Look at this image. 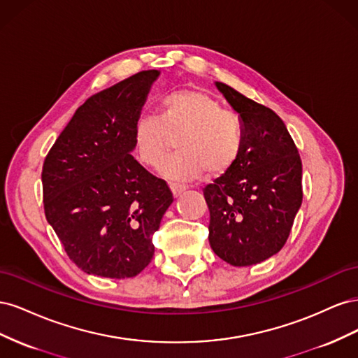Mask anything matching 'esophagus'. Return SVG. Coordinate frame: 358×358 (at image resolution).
Returning <instances> with one entry per match:
<instances>
[{"instance_id":"esophagus-1","label":"esophagus","mask_w":358,"mask_h":358,"mask_svg":"<svg viewBox=\"0 0 358 358\" xmlns=\"http://www.w3.org/2000/svg\"><path fill=\"white\" fill-rule=\"evenodd\" d=\"M170 189H171V192H173V196L175 197H179L180 194L185 191L187 188L183 187V185H179V183H170Z\"/></svg>"}]
</instances>
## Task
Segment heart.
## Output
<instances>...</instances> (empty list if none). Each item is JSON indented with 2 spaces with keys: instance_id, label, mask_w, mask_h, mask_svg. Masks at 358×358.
Instances as JSON below:
<instances>
[{
  "instance_id": "1",
  "label": "heart",
  "mask_w": 358,
  "mask_h": 358,
  "mask_svg": "<svg viewBox=\"0 0 358 358\" xmlns=\"http://www.w3.org/2000/svg\"><path fill=\"white\" fill-rule=\"evenodd\" d=\"M176 142L180 150L161 167L166 178L192 180L206 171L209 178L229 173L243 148V125L225 112L212 95L199 90L175 92L162 100L159 115L142 116L133 128L136 158L148 167H158Z\"/></svg>"
}]
</instances>
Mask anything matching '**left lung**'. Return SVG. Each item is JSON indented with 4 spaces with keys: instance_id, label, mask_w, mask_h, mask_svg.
Instances as JSON below:
<instances>
[{
    "instance_id": "1",
    "label": "left lung",
    "mask_w": 358,
    "mask_h": 358,
    "mask_svg": "<svg viewBox=\"0 0 358 358\" xmlns=\"http://www.w3.org/2000/svg\"><path fill=\"white\" fill-rule=\"evenodd\" d=\"M243 125L239 161L203 189L210 212L209 243L225 263H262L285 245L301 206V159L272 109L215 82Z\"/></svg>"
}]
</instances>
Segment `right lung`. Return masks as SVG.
I'll return each mask as SVG.
<instances>
[{"instance_id":"add662e5","label":"right lung","mask_w":358,"mask_h":358,"mask_svg":"<svg viewBox=\"0 0 358 358\" xmlns=\"http://www.w3.org/2000/svg\"><path fill=\"white\" fill-rule=\"evenodd\" d=\"M158 76L140 71L92 95L43 164L46 220L88 275L133 278L154 257L152 236L173 194L134 159L131 136Z\"/></svg>"}]
</instances>
